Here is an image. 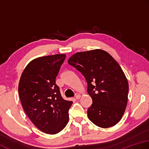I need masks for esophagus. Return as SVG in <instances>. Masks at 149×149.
I'll list each match as a JSON object with an SVG mask.
<instances>
[{
	"label": "esophagus",
	"mask_w": 149,
	"mask_h": 149,
	"mask_svg": "<svg viewBox=\"0 0 149 149\" xmlns=\"http://www.w3.org/2000/svg\"><path fill=\"white\" fill-rule=\"evenodd\" d=\"M80 97H81V95H80V94H76V95H75L76 99H80Z\"/></svg>",
	"instance_id": "34e87169"
}]
</instances>
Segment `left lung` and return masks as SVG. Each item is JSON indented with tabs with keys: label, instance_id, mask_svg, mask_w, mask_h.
I'll return each mask as SVG.
<instances>
[{
	"label": "left lung",
	"instance_id": "1",
	"mask_svg": "<svg viewBox=\"0 0 149 149\" xmlns=\"http://www.w3.org/2000/svg\"><path fill=\"white\" fill-rule=\"evenodd\" d=\"M68 63L80 71L87 82V93L93 104L87 116L102 128L117 124L125 113L129 84L121 67L113 57L102 49L74 54Z\"/></svg>",
	"mask_w": 149,
	"mask_h": 149
}]
</instances>
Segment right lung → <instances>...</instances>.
<instances>
[{
	"instance_id": "obj_1",
	"label": "right lung",
	"mask_w": 149,
	"mask_h": 149,
	"mask_svg": "<svg viewBox=\"0 0 149 149\" xmlns=\"http://www.w3.org/2000/svg\"><path fill=\"white\" fill-rule=\"evenodd\" d=\"M65 54L36 58L24 69L20 78L19 93L24 111L42 132L55 134L69 121L72 102L63 100L56 77Z\"/></svg>"
}]
</instances>
